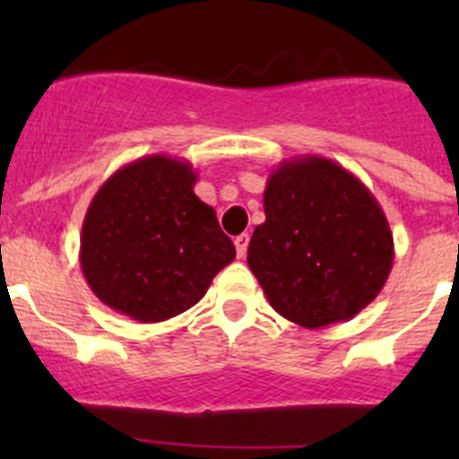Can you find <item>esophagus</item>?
Wrapping results in <instances>:
<instances>
[{"label":"esophagus","mask_w":459,"mask_h":459,"mask_svg":"<svg viewBox=\"0 0 459 459\" xmlns=\"http://www.w3.org/2000/svg\"><path fill=\"white\" fill-rule=\"evenodd\" d=\"M248 243H250L248 234H238V237L234 238V246H237L238 257H246V253H248Z\"/></svg>","instance_id":"34e87169"}]
</instances>
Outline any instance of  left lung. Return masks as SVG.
Here are the masks:
<instances>
[{"instance_id":"left-lung-1","label":"left lung","mask_w":459,"mask_h":459,"mask_svg":"<svg viewBox=\"0 0 459 459\" xmlns=\"http://www.w3.org/2000/svg\"><path fill=\"white\" fill-rule=\"evenodd\" d=\"M264 213L248 266L271 307L290 322H347L386 285L391 227L375 195L342 165L322 156L280 163L266 181Z\"/></svg>"}]
</instances>
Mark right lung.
<instances>
[{
    "instance_id": "1",
    "label": "right lung",
    "mask_w": 459,
    "mask_h": 459,
    "mask_svg": "<svg viewBox=\"0 0 459 459\" xmlns=\"http://www.w3.org/2000/svg\"><path fill=\"white\" fill-rule=\"evenodd\" d=\"M195 181L188 160L153 153L117 169L93 195L80 266L105 306L142 324L165 322L200 301L237 257Z\"/></svg>"
}]
</instances>
